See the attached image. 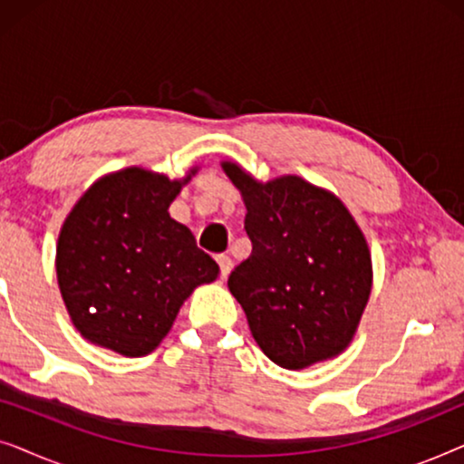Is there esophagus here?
<instances>
[{
    "instance_id": "esophagus-1",
    "label": "esophagus",
    "mask_w": 464,
    "mask_h": 464,
    "mask_svg": "<svg viewBox=\"0 0 464 464\" xmlns=\"http://www.w3.org/2000/svg\"><path fill=\"white\" fill-rule=\"evenodd\" d=\"M218 264H219V270H221V278H227V275H230V270H232V259L227 256H219Z\"/></svg>"
}]
</instances>
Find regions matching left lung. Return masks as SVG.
Listing matches in <instances>:
<instances>
[{"mask_svg": "<svg viewBox=\"0 0 464 464\" xmlns=\"http://www.w3.org/2000/svg\"><path fill=\"white\" fill-rule=\"evenodd\" d=\"M246 207L253 251L227 278L253 340L285 370L338 357L372 294V256L357 221L334 192L297 175L259 181L221 162Z\"/></svg>", "mask_w": 464, "mask_h": 464, "instance_id": "1", "label": "left lung"}]
</instances>
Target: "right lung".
<instances>
[{
	"instance_id": "add662e5",
	"label": "right lung",
	"mask_w": 464,
	"mask_h": 464,
	"mask_svg": "<svg viewBox=\"0 0 464 464\" xmlns=\"http://www.w3.org/2000/svg\"><path fill=\"white\" fill-rule=\"evenodd\" d=\"M198 173L170 179L126 167L92 183L63 221L56 243L61 297L84 340L122 357L156 351L183 302L219 276L194 234L169 215Z\"/></svg>"
}]
</instances>
